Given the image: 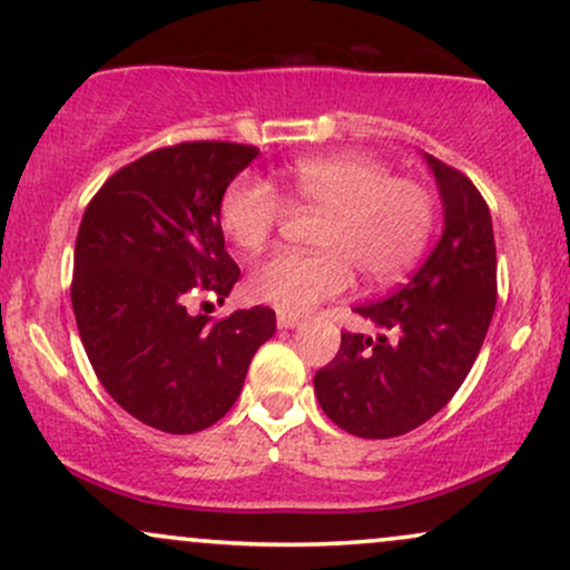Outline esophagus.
I'll return each mask as SVG.
<instances>
[{"label":"esophagus","instance_id":"esophagus-1","mask_svg":"<svg viewBox=\"0 0 570 570\" xmlns=\"http://www.w3.org/2000/svg\"><path fill=\"white\" fill-rule=\"evenodd\" d=\"M278 328H297L299 323H302V318L297 313H284V309H281L278 313Z\"/></svg>","mask_w":570,"mask_h":570}]
</instances>
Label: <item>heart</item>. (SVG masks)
I'll list each match as a JSON object with an SVG mask.
<instances>
[{
    "label": "heart",
    "instance_id": "heart-1",
    "mask_svg": "<svg viewBox=\"0 0 570 570\" xmlns=\"http://www.w3.org/2000/svg\"><path fill=\"white\" fill-rule=\"evenodd\" d=\"M286 194L294 205L323 213L313 236L321 252H278L247 281L252 299L284 313L338 297L355 271L371 286L392 284L415 263L434 228L431 194L410 178H394L363 153L302 157L286 170ZM284 215L276 186L252 173L234 178L218 205L223 232L244 252L263 249Z\"/></svg>",
    "mask_w": 570,
    "mask_h": 570
}]
</instances>
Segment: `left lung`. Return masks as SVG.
I'll return each mask as SVG.
<instances>
[{
  "label": "left lung",
  "mask_w": 570,
  "mask_h": 570,
  "mask_svg": "<svg viewBox=\"0 0 570 570\" xmlns=\"http://www.w3.org/2000/svg\"><path fill=\"white\" fill-rule=\"evenodd\" d=\"M423 157L442 197V236L402 289L355 307L381 334L344 331L313 379L323 413L363 439L402 436L436 415L476 363L497 305L487 202L463 173Z\"/></svg>",
  "instance_id": "8db88e82"
}]
</instances>
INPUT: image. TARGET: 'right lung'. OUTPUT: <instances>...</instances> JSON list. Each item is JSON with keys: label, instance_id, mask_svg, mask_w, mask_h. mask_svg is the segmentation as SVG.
Instances as JSON below:
<instances>
[{"label": "right lung", "instance_id": "add662e5", "mask_svg": "<svg viewBox=\"0 0 570 570\" xmlns=\"http://www.w3.org/2000/svg\"><path fill=\"white\" fill-rule=\"evenodd\" d=\"M255 157L232 141L155 149L107 178L78 228L70 299L91 368L126 413L168 434L220 421L276 331L271 307L215 323L186 309L239 281L218 205Z\"/></svg>", "mask_w": 570, "mask_h": 570}]
</instances>
